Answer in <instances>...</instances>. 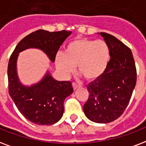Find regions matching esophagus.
<instances>
[{
	"label": "esophagus",
	"mask_w": 146,
	"mask_h": 146,
	"mask_svg": "<svg viewBox=\"0 0 146 146\" xmlns=\"http://www.w3.org/2000/svg\"><path fill=\"white\" fill-rule=\"evenodd\" d=\"M72 85H73V90H76L77 88L80 87V86L77 85V84H76V83H72Z\"/></svg>",
	"instance_id": "esophagus-1"
}]
</instances>
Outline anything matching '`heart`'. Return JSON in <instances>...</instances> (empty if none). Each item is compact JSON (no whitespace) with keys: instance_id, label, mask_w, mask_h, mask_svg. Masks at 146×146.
I'll list each match as a JSON object with an SVG mask.
<instances>
[{"instance_id":"1","label":"heart","mask_w":146,"mask_h":146,"mask_svg":"<svg viewBox=\"0 0 146 146\" xmlns=\"http://www.w3.org/2000/svg\"><path fill=\"white\" fill-rule=\"evenodd\" d=\"M110 59V47L103 40L78 38L66 45L64 53L56 56V67L65 76L77 70L87 80H95L103 75Z\"/></svg>"}]
</instances>
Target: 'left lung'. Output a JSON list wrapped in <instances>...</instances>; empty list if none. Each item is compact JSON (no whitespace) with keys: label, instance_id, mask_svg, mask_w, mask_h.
Segmentation results:
<instances>
[{"label":"left lung","instance_id":"8db88e82","mask_svg":"<svg viewBox=\"0 0 146 146\" xmlns=\"http://www.w3.org/2000/svg\"><path fill=\"white\" fill-rule=\"evenodd\" d=\"M110 51L105 73L87 85L88 100L83 106L86 116L97 123L117 119L127 107L136 83V68L132 53L111 34L100 33Z\"/></svg>","mask_w":146,"mask_h":146}]
</instances>
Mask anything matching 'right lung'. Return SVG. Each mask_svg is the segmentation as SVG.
<instances>
[{
  "mask_svg": "<svg viewBox=\"0 0 146 146\" xmlns=\"http://www.w3.org/2000/svg\"><path fill=\"white\" fill-rule=\"evenodd\" d=\"M71 33L38 30L22 39L10 57L7 68L9 94L20 113L35 124L48 125L58 122L63 116L64 100L72 94L73 89L71 82L56 80L49 71L39 83L31 86L23 85L17 72L19 53L29 48L40 49L51 62H54L61 44Z\"/></svg>",
  "mask_w": 146,
  "mask_h": 146,
  "instance_id": "1",
  "label": "right lung"
}]
</instances>
